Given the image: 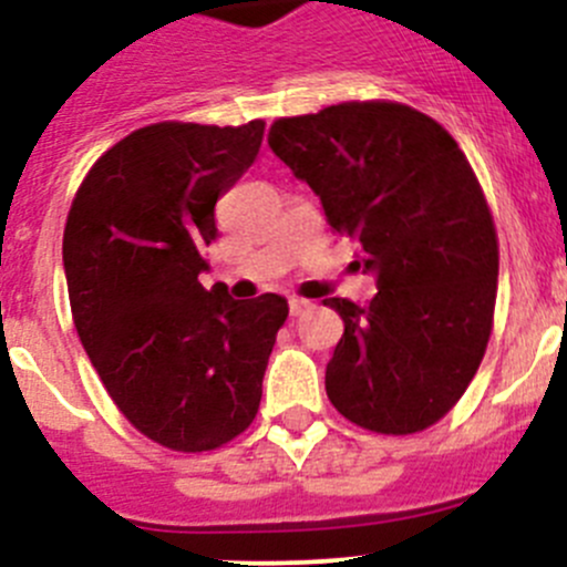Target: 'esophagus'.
Instances as JSON below:
<instances>
[{"mask_svg":"<svg viewBox=\"0 0 567 567\" xmlns=\"http://www.w3.org/2000/svg\"><path fill=\"white\" fill-rule=\"evenodd\" d=\"M307 310H312V301L299 299V296H293V299H290V316L299 318V316H305Z\"/></svg>","mask_w":567,"mask_h":567,"instance_id":"obj_1","label":"esophagus"}]
</instances>
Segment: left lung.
<instances>
[{
    "label": "left lung",
    "instance_id": "obj_1",
    "mask_svg": "<svg viewBox=\"0 0 567 567\" xmlns=\"http://www.w3.org/2000/svg\"><path fill=\"white\" fill-rule=\"evenodd\" d=\"M268 145L379 288L368 307L323 301L346 323L326 394L368 431H425L483 362L499 277L494 219L458 142L411 106L351 101L277 120Z\"/></svg>",
    "mask_w": 567,
    "mask_h": 567
}]
</instances>
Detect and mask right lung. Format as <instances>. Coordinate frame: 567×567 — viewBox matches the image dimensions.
Instances as JSON below:
<instances>
[{
  "label": "right lung",
  "instance_id": "obj_1",
  "mask_svg": "<svg viewBox=\"0 0 567 567\" xmlns=\"http://www.w3.org/2000/svg\"><path fill=\"white\" fill-rule=\"evenodd\" d=\"M262 120L156 123L120 140L79 186L62 238L73 323L109 398L153 442L216 450L251 425L288 318L277 293L205 290L216 199L255 162Z\"/></svg>",
  "mask_w": 567,
  "mask_h": 567
}]
</instances>
